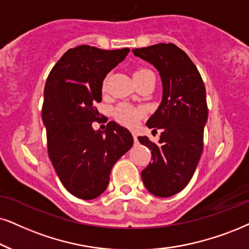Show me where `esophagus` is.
Listing matches in <instances>:
<instances>
[{"instance_id": "1", "label": "esophagus", "mask_w": 249, "mask_h": 249, "mask_svg": "<svg viewBox=\"0 0 249 249\" xmlns=\"http://www.w3.org/2000/svg\"><path fill=\"white\" fill-rule=\"evenodd\" d=\"M132 135H133V140H134V143L137 144L138 142H139V141H138V135H137V133H134V132H133V133H132Z\"/></svg>"}]
</instances>
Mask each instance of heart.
I'll use <instances>...</instances> for the list:
<instances>
[{
	"label": "heart",
	"instance_id": "1",
	"mask_svg": "<svg viewBox=\"0 0 249 249\" xmlns=\"http://www.w3.org/2000/svg\"><path fill=\"white\" fill-rule=\"evenodd\" d=\"M148 74H153V72L146 68H139L134 71L133 78H142ZM114 117L124 126L133 127L142 117V110L126 103H122L114 110Z\"/></svg>",
	"mask_w": 249,
	"mask_h": 249
}]
</instances>
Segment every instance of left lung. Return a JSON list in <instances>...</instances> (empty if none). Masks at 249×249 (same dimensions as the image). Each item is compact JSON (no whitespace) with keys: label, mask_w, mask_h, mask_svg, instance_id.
I'll return each mask as SVG.
<instances>
[{"label":"left lung","mask_w":249,"mask_h":249,"mask_svg":"<svg viewBox=\"0 0 249 249\" xmlns=\"http://www.w3.org/2000/svg\"><path fill=\"white\" fill-rule=\"evenodd\" d=\"M133 54L152 63L160 72L163 99L146 125L161 130L159 142L138 139L152 150V162L141 172L144 186L160 197L186 187L203 150V128L208 119L206 87L194 63L174 43L138 48Z\"/></svg>","instance_id":"8db88e82"}]
</instances>
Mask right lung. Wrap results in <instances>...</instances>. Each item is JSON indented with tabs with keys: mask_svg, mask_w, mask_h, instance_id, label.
I'll return each instance as SVG.
<instances>
[{
	"mask_svg": "<svg viewBox=\"0 0 249 249\" xmlns=\"http://www.w3.org/2000/svg\"><path fill=\"white\" fill-rule=\"evenodd\" d=\"M128 48L103 50L87 45L69 49L45 85L42 121L48 155L72 195L92 200L106 191L112 166L133 144L127 128L115 122L94 131L106 75L126 57Z\"/></svg>",
	"mask_w": 249,
	"mask_h": 249,
	"instance_id": "right-lung-1",
	"label": "right lung"
}]
</instances>
